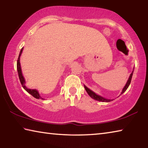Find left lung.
<instances>
[{"instance_id": "obj_1", "label": "left lung", "mask_w": 148, "mask_h": 148, "mask_svg": "<svg viewBox=\"0 0 148 148\" xmlns=\"http://www.w3.org/2000/svg\"><path fill=\"white\" fill-rule=\"evenodd\" d=\"M132 74H133V71L132 72V73L131 74V75H130V76H129V79H128V81H127L126 85H125V87H123V89L122 92H121V94L123 93V92H124L125 91H126V90L127 89V88H128V87H129L130 84H131ZM84 87H85V89H86L87 92V93H88V95H89V96L91 97L92 99L96 100V101H101V102H110V101H112V100L106 99L104 98V97L100 96V95H97L96 93H95V92H94L93 91H92L91 89H89L88 88V87H87L86 86H84Z\"/></svg>"}]
</instances>
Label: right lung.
I'll return each mask as SVG.
<instances>
[{"mask_svg":"<svg viewBox=\"0 0 148 148\" xmlns=\"http://www.w3.org/2000/svg\"><path fill=\"white\" fill-rule=\"evenodd\" d=\"M23 47L21 49V51H20V53L19 55V57H18V59H17V72H18V76H19V78L20 80V82H21V86L22 87H23V89L27 91V92H29V94H31L32 97H34V98L36 99H42V97L40 95H39L38 93V91H37L36 89H29L27 88V87L25 86V80L24 77L23 76V74H22V72H21V64H20V56H21V55L22 53V51H23Z\"/></svg>","mask_w":148,"mask_h":148,"instance_id":"1","label":"right lung"}]
</instances>
